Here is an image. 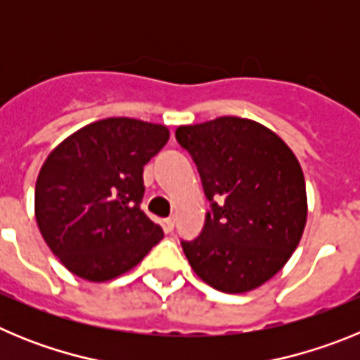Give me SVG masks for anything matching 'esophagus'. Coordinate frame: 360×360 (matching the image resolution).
<instances>
[{"instance_id": "obj_1", "label": "esophagus", "mask_w": 360, "mask_h": 360, "mask_svg": "<svg viewBox=\"0 0 360 360\" xmlns=\"http://www.w3.org/2000/svg\"><path fill=\"white\" fill-rule=\"evenodd\" d=\"M164 227H165V231H167V232L173 231V229H174V216H169V218L164 219Z\"/></svg>"}]
</instances>
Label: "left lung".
Wrapping results in <instances>:
<instances>
[{
  "label": "left lung",
  "instance_id": "left-lung-1",
  "mask_svg": "<svg viewBox=\"0 0 360 360\" xmlns=\"http://www.w3.org/2000/svg\"><path fill=\"white\" fill-rule=\"evenodd\" d=\"M211 202L200 236L182 249L200 279L225 294L262 287L285 266L307 224V187L297 158L263 124L219 117L180 126Z\"/></svg>",
  "mask_w": 360,
  "mask_h": 360
}]
</instances>
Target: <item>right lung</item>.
I'll return each mask as SVG.
<instances>
[{
  "label": "right lung",
  "instance_id": "add662e5",
  "mask_svg": "<svg viewBox=\"0 0 360 360\" xmlns=\"http://www.w3.org/2000/svg\"><path fill=\"white\" fill-rule=\"evenodd\" d=\"M169 141L162 124L91 122L57 146L36 182V219L63 265L103 283L131 270L164 238L141 209L144 165Z\"/></svg>",
  "mask_w": 360,
  "mask_h": 360
}]
</instances>
